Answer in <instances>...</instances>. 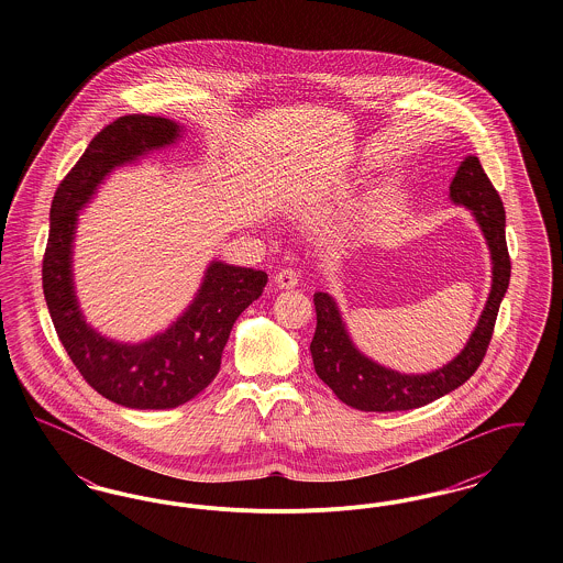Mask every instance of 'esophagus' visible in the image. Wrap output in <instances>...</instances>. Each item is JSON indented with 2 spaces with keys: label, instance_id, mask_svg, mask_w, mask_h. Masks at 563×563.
Segmentation results:
<instances>
[{
  "label": "esophagus",
  "instance_id": "1",
  "mask_svg": "<svg viewBox=\"0 0 563 563\" xmlns=\"http://www.w3.org/2000/svg\"><path fill=\"white\" fill-rule=\"evenodd\" d=\"M274 283H276V287H278V289H295V287L299 285V276H297V272H295V269H280V272L276 274Z\"/></svg>",
  "mask_w": 563,
  "mask_h": 563
}]
</instances>
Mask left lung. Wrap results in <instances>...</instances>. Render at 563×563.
<instances>
[{
    "mask_svg": "<svg viewBox=\"0 0 563 563\" xmlns=\"http://www.w3.org/2000/svg\"><path fill=\"white\" fill-rule=\"evenodd\" d=\"M450 200L466 207L489 249L492 287L464 349L450 363L427 374H401L379 365L356 349L338 301L317 291V331L310 344L314 369L338 399L361 411H407L441 399L462 386L482 365L489 346L500 301L509 289L510 260L505 236V207L498 191L487 179L477 156H466L455 170Z\"/></svg>",
    "mask_w": 563,
    "mask_h": 563,
    "instance_id": "obj_1",
    "label": "left lung"
}]
</instances>
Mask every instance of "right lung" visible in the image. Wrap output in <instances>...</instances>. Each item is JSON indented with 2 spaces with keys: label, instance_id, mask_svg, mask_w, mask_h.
<instances>
[{
  "label": "right lung",
  "instance_id": "add662e5",
  "mask_svg": "<svg viewBox=\"0 0 563 563\" xmlns=\"http://www.w3.org/2000/svg\"><path fill=\"white\" fill-rule=\"evenodd\" d=\"M184 126L161 115H122L97 134L54 194L42 283L48 312L81 377L131 409H173L202 393L242 312L264 294L268 274L213 260L188 308L143 342L111 340L86 321L74 283L78 217L109 175L175 145Z\"/></svg>",
  "mask_w": 563,
  "mask_h": 563
}]
</instances>
